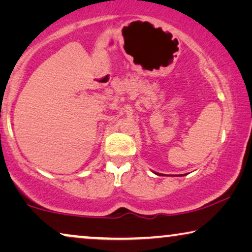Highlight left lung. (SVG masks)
I'll list each match as a JSON object with an SVG mask.
<instances>
[{"label":"left lung","instance_id":"8db88e82","mask_svg":"<svg viewBox=\"0 0 252 252\" xmlns=\"http://www.w3.org/2000/svg\"><path fill=\"white\" fill-rule=\"evenodd\" d=\"M157 175H160V174H158V173H156ZM182 175H184V174H180V175H179V177H182ZM175 177H178V175H175Z\"/></svg>","mask_w":252,"mask_h":252}]
</instances>
